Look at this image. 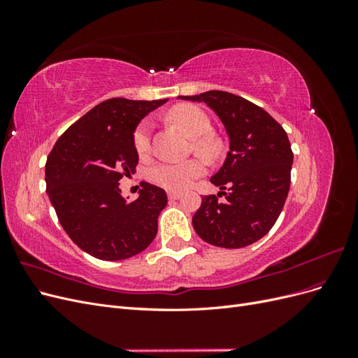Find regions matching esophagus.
<instances>
[{
    "label": "esophagus",
    "mask_w": 358,
    "mask_h": 358,
    "mask_svg": "<svg viewBox=\"0 0 358 358\" xmlns=\"http://www.w3.org/2000/svg\"><path fill=\"white\" fill-rule=\"evenodd\" d=\"M167 196H169V199H170V200H178V199L180 197V194H179V192H173V191H170V192L167 194Z\"/></svg>",
    "instance_id": "obj_1"
}]
</instances>
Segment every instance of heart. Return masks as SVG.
<instances>
[{
    "label": "heart",
    "instance_id": "obj_1",
    "mask_svg": "<svg viewBox=\"0 0 358 358\" xmlns=\"http://www.w3.org/2000/svg\"><path fill=\"white\" fill-rule=\"evenodd\" d=\"M169 119L191 138H199L196 148L204 155H213L218 149L215 140L203 137L210 133V119L201 109L191 104H179L169 112ZM150 134L152 122L145 119L134 131V148L140 157H146L150 150ZM204 173V164L200 159H188L182 162H159L149 170V179L158 187L169 191L187 189L194 179Z\"/></svg>",
    "mask_w": 358,
    "mask_h": 358
}]
</instances>
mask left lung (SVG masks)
Segmentation results:
<instances>
[{
    "label": "left lung",
    "instance_id": "left-lung-1",
    "mask_svg": "<svg viewBox=\"0 0 358 358\" xmlns=\"http://www.w3.org/2000/svg\"><path fill=\"white\" fill-rule=\"evenodd\" d=\"M179 99L210 107L230 140L224 164L210 178L221 191L203 197L192 216L194 230L213 246L252 245L272 229L289 191L292 150L285 129L262 107L230 92ZM221 195L225 201L217 200Z\"/></svg>",
    "mask_w": 358,
    "mask_h": 358
}]
</instances>
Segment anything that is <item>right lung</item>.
<instances>
[{"label": "right lung", "instance_id": "right-lung-1", "mask_svg": "<svg viewBox=\"0 0 358 358\" xmlns=\"http://www.w3.org/2000/svg\"><path fill=\"white\" fill-rule=\"evenodd\" d=\"M166 100L110 99L64 133L46 161V192L59 224L82 251L104 262L134 257L152 243L166 191L142 182L134 201L119 182L134 173L138 122Z\"/></svg>", "mask_w": 358, "mask_h": 358}]
</instances>
